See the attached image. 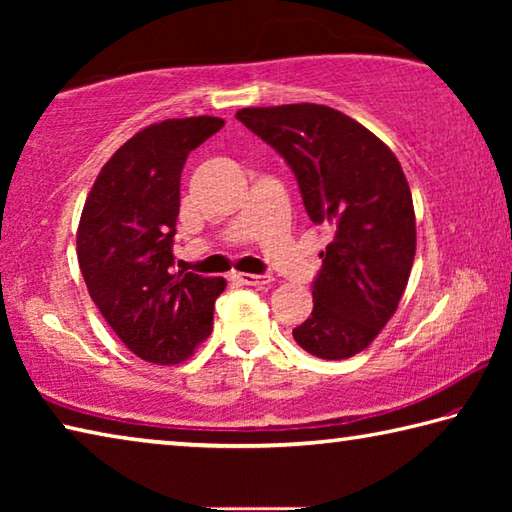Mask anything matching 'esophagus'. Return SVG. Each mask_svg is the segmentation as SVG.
<instances>
[{"mask_svg":"<svg viewBox=\"0 0 512 512\" xmlns=\"http://www.w3.org/2000/svg\"><path fill=\"white\" fill-rule=\"evenodd\" d=\"M232 277H235V280H239L241 284H246V287H257V289H262V287H266V284H271V282H273V277H271V275L235 273V275H232Z\"/></svg>","mask_w":512,"mask_h":512,"instance_id":"esophagus-1","label":"esophagus"}]
</instances>
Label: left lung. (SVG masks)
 <instances>
[{"mask_svg": "<svg viewBox=\"0 0 512 512\" xmlns=\"http://www.w3.org/2000/svg\"><path fill=\"white\" fill-rule=\"evenodd\" d=\"M237 119L287 160L309 219L334 235L314 311L293 339L318 359L354 357L391 320L411 275L415 212L402 164L366 126L318 103L244 108Z\"/></svg>", "mask_w": 512, "mask_h": 512, "instance_id": "left-lung-1", "label": "left lung"}]
</instances>
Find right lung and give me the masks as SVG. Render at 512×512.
<instances>
[{"instance_id": "obj_1", "label": "right lung", "mask_w": 512, "mask_h": 512, "mask_svg": "<svg viewBox=\"0 0 512 512\" xmlns=\"http://www.w3.org/2000/svg\"><path fill=\"white\" fill-rule=\"evenodd\" d=\"M219 117L164 119L103 164L85 198L76 255L106 323L137 357L176 366L212 332L223 277L173 268L180 173L189 151L221 131Z\"/></svg>"}]
</instances>
